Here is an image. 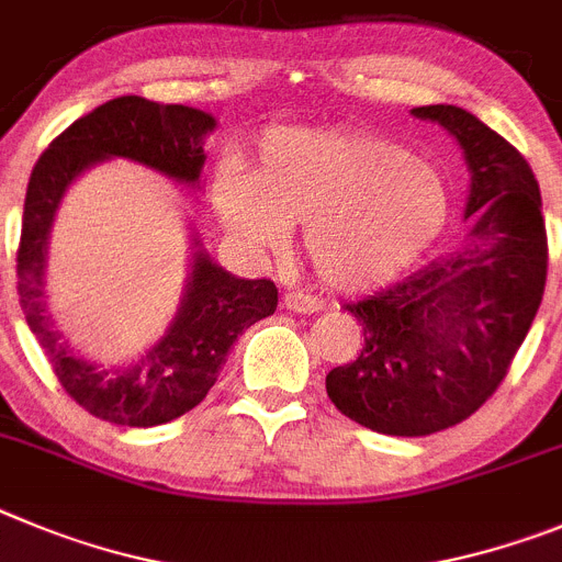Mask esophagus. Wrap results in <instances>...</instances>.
Listing matches in <instances>:
<instances>
[{
  "label": "esophagus",
  "instance_id": "esophagus-1",
  "mask_svg": "<svg viewBox=\"0 0 562 562\" xmlns=\"http://www.w3.org/2000/svg\"><path fill=\"white\" fill-rule=\"evenodd\" d=\"M282 305L293 313H316L322 311V302L316 296H307V293H285L282 296Z\"/></svg>",
  "mask_w": 562,
  "mask_h": 562
}]
</instances>
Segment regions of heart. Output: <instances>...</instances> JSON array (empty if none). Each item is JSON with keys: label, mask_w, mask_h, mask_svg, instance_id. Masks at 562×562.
Wrapping results in <instances>:
<instances>
[{"label": "heart", "mask_w": 562, "mask_h": 562, "mask_svg": "<svg viewBox=\"0 0 562 562\" xmlns=\"http://www.w3.org/2000/svg\"><path fill=\"white\" fill-rule=\"evenodd\" d=\"M212 206L235 240L269 251L302 224V251L333 288L394 280L434 246L451 218V187L428 159L386 136L269 128L246 173L221 165Z\"/></svg>", "instance_id": "heart-1"}]
</instances>
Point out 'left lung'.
<instances>
[{"instance_id":"left-lung-1","label":"left lung","mask_w":562,"mask_h":562,"mask_svg":"<svg viewBox=\"0 0 562 562\" xmlns=\"http://www.w3.org/2000/svg\"><path fill=\"white\" fill-rule=\"evenodd\" d=\"M470 170L464 244L344 311L363 325L356 361L330 369L327 397L358 426L428 437L476 412L507 375L543 300L546 226L527 159L459 105H419Z\"/></svg>"}]
</instances>
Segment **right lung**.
Segmentation results:
<instances>
[{
    "mask_svg": "<svg viewBox=\"0 0 562 562\" xmlns=\"http://www.w3.org/2000/svg\"><path fill=\"white\" fill-rule=\"evenodd\" d=\"M215 125L218 120L201 109L125 94L75 120L30 173L16 257L24 316L69 397L114 426H161L199 406L218 381L237 336L277 311V285L226 271L206 255L193 226L190 274L165 336L136 361L105 367L75 350L47 307L44 271L55 215L69 187L109 159H131L176 184L201 190L204 143Z\"/></svg>",
    "mask_w": 562,
    "mask_h": 562,
    "instance_id": "1",
    "label": "right lung"
}]
</instances>
